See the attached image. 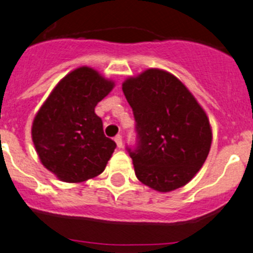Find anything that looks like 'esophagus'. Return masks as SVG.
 <instances>
[{"label": "esophagus", "instance_id": "1", "mask_svg": "<svg viewBox=\"0 0 253 253\" xmlns=\"http://www.w3.org/2000/svg\"><path fill=\"white\" fill-rule=\"evenodd\" d=\"M114 141H116V144L118 148H122L123 141H122V136H121V135H117V136L114 137Z\"/></svg>", "mask_w": 253, "mask_h": 253}]
</instances>
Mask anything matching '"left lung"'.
Instances as JSON below:
<instances>
[{"label": "left lung", "mask_w": 253, "mask_h": 253, "mask_svg": "<svg viewBox=\"0 0 253 253\" xmlns=\"http://www.w3.org/2000/svg\"><path fill=\"white\" fill-rule=\"evenodd\" d=\"M122 90L136 121L139 146L128 152L137 179L161 193L186 185L211 149L205 109L179 78L159 68L128 77Z\"/></svg>", "instance_id": "obj_1"}]
</instances>
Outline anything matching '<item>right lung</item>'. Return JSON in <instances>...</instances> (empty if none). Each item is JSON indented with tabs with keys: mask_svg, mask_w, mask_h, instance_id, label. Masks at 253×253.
Returning <instances> with one entry per match:
<instances>
[{
	"mask_svg": "<svg viewBox=\"0 0 253 253\" xmlns=\"http://www.w3.org/2000/svg\"><path fill=\"white\" fill-rule=\"evenodd\" d=\"M113 87L114 81L94 68H76L38 109L32 140L42 165L61 181L84 182L107 167L116 143L104 135L95 107Z\"/></svg>",
	"mask_w": 253,
	"mask_h": 253,
	"instance_id": "add662e5",
	"label": "right lung"
}]
</instances>
